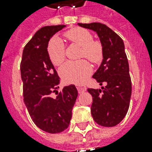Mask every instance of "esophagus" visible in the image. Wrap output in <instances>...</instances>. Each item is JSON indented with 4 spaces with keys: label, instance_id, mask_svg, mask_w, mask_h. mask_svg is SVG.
<instances>
[{
    "label": "esophagus",
    "instance_id": "esophagus-1",
    "mask_svg": "<svg viewBox=\"0 0 152 152\" xmlns=\"http://www.w3.org/2000/svg\"><path fill=\"white\" fill-rule=\"evenodd\" d=\"M76 88H77V90H78L79 93H82V92H83V91H85L87 90L86 87H84V86H82V85H78Z\"/></svg>",
    "mask_w": 152,
    "mask_h": 152
}]
</instances>
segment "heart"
Here are the masks:
<instances>
[{
  "label": "heart",
  "mask_w": 152,
  "mask_h": 152,
  "mask_svg": "<svg viewBox=\"0 0 152 152\" xmlns=\"http://www.w3.org/2000/svg\"><path fill=\"white\" fill-rule=\"evenodd\" d=\"M69 40L82 47L81 56L93 62H98L102 57L101 44L93 41L92 34L88 30L76 27L65 33ZM48 55L52 63L59 65L64 60V46L59 37H54L48 46ZM92 72L91 64L85 60L79 61H68L60 69V73L65 82L75 84L84 83Z\"/></svg>",
  "instance_id": "obj_1"
}]
</instances>
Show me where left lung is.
<instances>
[{"mask_svg":"<svg viewBox=\"0 0 152 152\" xmlns=\"http://www.w3.org/2000/svg\"><path fill=\"white\" fill-rule=\"evenodd\" d=\"M78 25L95 31L102 48V61L92 77L101 86L103 83L106 86L101 89H88L92 95L91 115L99 125L113 127L126 115L132 94L125 44L119 35L105 24L91 23Z\"/></svg>","mask_w":152,"mask_h":152,"instance_id":"obj_1","label":"left lung"}]
</instances>
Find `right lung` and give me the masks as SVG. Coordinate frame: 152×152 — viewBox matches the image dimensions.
I'll use <instances>...</instances> for the list:
<instances>
[{"label":"right lung","instance_id":"1","mask_svg":"<svg viewBox=\"0 0 152 152\" xmlns=\"http://www.w3.org/2000/svg\"><path fill=\"white\" fill-rule=\"evenodd\" d=\"M65 27L47 26L39 30L25 46L20 64L26 107L34 124L49 133H58L69 127L78 95L73 84L58 93L60 78L47 51L53 34ZM53 92L58 95L56 98L51 96Z\"/></svg>","mask_w":152,"mask_h":152}]
</instances>
